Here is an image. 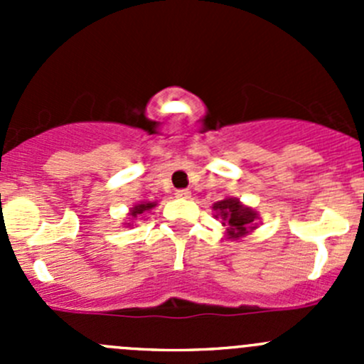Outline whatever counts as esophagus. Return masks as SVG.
I'll list each match as a JSON object with an SVG mask.
<instances>
[{"mask_svg": "<svg viewBox=\"0 0 364 364\" xmlns=\"http://www.w3.org/2000/svg\"><path fill=\"white\" fill-rule=\"evenodd\" d=\"M190 196H192L190 190H178V192H176V197H178V199H190Z\"/></svg>", "mask_w": 364, "mask_h": 364, "instance_id": "esophagus-1", "label": "esophagus"}]
</instances>
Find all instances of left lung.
<instances>
[{"instance_id": "1", "label": "left lung", "mask_w": 364, "mask_h": 364, "mask_svg": "<svg viewBox=\"0 0 364 364\" xmlns=\"http://www.w3.org/2000/svg\"><path fill=\"white\" fill-rule=\"evenodd\" d=\"M215 218H222V227H225L227 240H241L259 227V213L250 205H245L236 197H225L223 200L213 204Z\"/></svg>"}]
</instances>
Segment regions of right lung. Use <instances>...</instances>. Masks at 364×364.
Listing matches in <instances>:
<instances>
[{
	"mask_svg": "<svg viewBox=\"0 0 364 364\" xmlns=\"http://www.w3.org/2000/svg\"><path fill=\"white\" fill-rule=\"evenodd\" d=\"M156 203H149V200H142V203H137L134 205V208H130V211H128V220L124 222V227H134V222L139 218V216H142L144 213H149L151 209H155Z\"/></svg>",
	"mask_w": 364,
	"mask_h": 364,
	"instance_id": "obj_1",
	"label": "right lung"
}]
</instances>
